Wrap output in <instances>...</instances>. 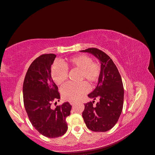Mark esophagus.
Returning <instances> with one entry per match:
<instances>
[{
    "label": "esophagus",
    "mask_w": 155,
    "mask_h": 155,
    "mask_svg": "<svg viewBox=\"0 0 155 155\" xmlns=\"http://www.w3.org/2000/svg\"><path fill=\"white\" fill-rule=\"evenodd\" d=\"M69 103H70V104H71V105H74V104L75 103H76L74 102V101H70Z\"/></svg>",
    "instance_id": "obj_1"
}]
</instances>
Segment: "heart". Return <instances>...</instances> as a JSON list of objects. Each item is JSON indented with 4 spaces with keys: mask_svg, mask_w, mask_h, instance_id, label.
I'll use <instances>...</instances> for the list:
<instances>
[{
    "mask_svg": "<svg viewBox=\"0 0 155 155\" xmlns=\"http://www.w3.org/2000/svg\"><path fill=\"white\" fill-rule=\"evenodd\" d=\"M70 68L80 71L79 81H87L88 83L94 84L99 80L101 74V66L99 63L93 61L90 56L81 54L72 57L65 61L64 64L56 62L51 68V77L57 85L66 81L68 77V69ZM89 90L86 82L78 84L68 83L61 88V95L68 101H75L80 99Z\"/></svg>",
    "mask_w": 155,
    "mask_h": 155,
    "instance_id": "1",
    "label": "heart"
}]
</instances>
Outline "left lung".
<instances>
[{
	"label": "left lung",
	"instance_id": "1",
	"mask_svg": "<svg viewBox=\"0 0 155 155\" xmlns=\"http://www.w3.org/2000/svg\"><path fill=\"white\" fill-rule=\"evenodd\" d=\"M91 53L101 62V74L95 89L87 96L94 101L84 104L82 117L86 127L94 132H106L116 124L121 114L124 88L121 75L112 60L103 51L96 48L81 51Z\"/></svg>",
	"mask_w": 155,
	"mask_h": 155
}]
</instances>
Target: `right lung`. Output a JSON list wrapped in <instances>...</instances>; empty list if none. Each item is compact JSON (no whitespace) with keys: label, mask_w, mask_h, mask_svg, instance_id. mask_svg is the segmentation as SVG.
<instances>
[{"label":"right lung","mask_w":155,"mask_h":155,"mask_svg":"<svg viewBox=\"0 0 155 155\" xmlns=\"http://www.w3.org/2000/svg\"><path fill=\"white\" fill-rule=\"evenodd\" d=\"M56 57L54 54H45L34 60L23 86L24 105L30 121L39 133L51 138L67 132L66 117L71 110L68 102L51 107L52 102L60 99L58 87L51 77V65Z\"/></svg>","instance_id":"right-lung-1"}]
</instances>
